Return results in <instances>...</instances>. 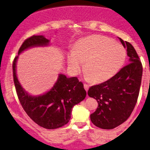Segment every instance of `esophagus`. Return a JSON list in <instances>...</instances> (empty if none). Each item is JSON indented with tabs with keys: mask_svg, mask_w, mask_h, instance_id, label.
Returning a JSON list of instances; mask_svg holds the SVG:
<instances>
[{
	"mask_svg": "<svg viewBox=\"0 0 150 150\" xmlns=\"http://www.w3.org/2000/svg\"><path fill=\"white\" fill-rule=\"evenodd\" d=\"M84 87L85 90H86V91H88V88H89V85L86 84H84Z\"/></svg>",
	"mask_w": 150,
	"mask_h": 150,
	"instance_id": "1",
	"label": "esophagus"
}]
</instances>
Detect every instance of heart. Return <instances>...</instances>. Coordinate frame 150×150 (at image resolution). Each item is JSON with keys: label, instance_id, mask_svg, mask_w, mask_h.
<instances>
[{"label": "heart", "instance_id": "1", "mask_svg": "<svg viewBox=\"0 0 150 150\" xmlns=\"http://www.w3.org/2000/svg\"><path fill=\"white\" fill-rule=\"evenodd\" d=\"M126 50L109 38L92 35L79 40L68 54L67 61L73 74H78L84 63L87 79L101 82L109 79L122 67Z\"/></svg>", "mask_w": 150, "mask_h": 150}]
</instances>
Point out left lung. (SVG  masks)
Returning <instances> with one entry per match:
<instances>
[{
	"mask_svg": "<svg viewBox=\"0 0 150 150\" xmlns=\"http://www.w3.org/2000/svg\"><path fill=\"white\" fill-rule=\"evenodd\" d=\"M119 39L127 48L130 63L111 78L91 86L88 91L89 97L98 103L96 111L90 115L91 120L104 129H111L127 120L137 102L141 84L143 66L139 57L130 43Z\"/></svg>",
	"mask_w": 150,
	"mask_h": 150,
	"instance_id": "left-lung-1",
	"label": "left lung"
}]
</instances>
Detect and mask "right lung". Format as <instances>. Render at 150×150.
Instances as JSON below:
<instances>
[{
	"instance_id": "right-lung-1",
	"label": "right lung",
	"mask_w": 150,
	"mask_h": 150,
	"mask_svg": "<svg viewBox=\"0 0 150 150\" xmlns=\"http://www.w3.org/2000/svg\"><path fill=\"white\" fill-rule=\"evenodd\" d=\"M49 41L42 35L32 36L22 43L18 54L30 47L47 45ZM17 59L18 56L15 57L13 61V78L17 96L28 116L38 125L48 129L59 128L67 124L73 107L86 97L82 82L77 77H67L59 74L57 82L48 92L37 97L31 96L23 90L17 78Z\"/></svg>"
}]
</instances>
